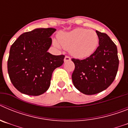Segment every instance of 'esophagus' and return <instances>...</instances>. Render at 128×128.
Returning a JSON list of instances; mask_svg holds the SVG:
<instances>
[{
    "label": "esophagus",
    "mask_w": 128,
    "mask_h": 128,
    "mask_svg": "<svg viewBox=\"0 0 128 128\" xmlns=\"http://www.w3.org/2000/svg\"><path fill=\"white\" fill-rule=\"evenodd\" d=\"M70 58L69 56H66L65 57V58H64V62H68V61H70Z\"/></svg>",
    "instance_id": "1"
}]
</instances>
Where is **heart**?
Instances as JSON below:
<instances>
[{
	"label": "heart",
	"instance_id": "heart-1",
	"mask_svg": "<svg viewBox=\"0 0 128 128\" xmlns=\"http://www.w3.org/2000/svg\"><path fill=\"white\" fill-rule=\"evenodd\" d=\"M56 47L69 50L74 57L78 59L88 58L96 50L99 45V36L94 30L77 28L58 35L54 40Z\"/></svg>",
	"mask_w": 128,
	"mask_h": 128
}]
</instances>
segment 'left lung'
I'll return each mask as SVG.
<instances>
[{"label": "left lung", "mask_w": 128, "mask_h": 128, "mask_svg": "<svg viewBox=\"0 0 128 128\" xmlns=\"http://www.w3.org/2000/svg\"><path fill=\"white\" fill-rule=\"evenodd\" d=\"M99 46L84 60L72 59L75 69L72 80L81 93L94 95L106 90L113 82L118 68L117 46L106 33L96 30Z\"/></svg>", "instance_id": "left-lung-1"}]
</instances>
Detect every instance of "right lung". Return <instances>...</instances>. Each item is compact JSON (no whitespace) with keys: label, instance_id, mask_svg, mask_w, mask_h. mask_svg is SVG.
Segmentation results:
<instances>
[{"label":"right lung","instance_id":"obj_1","mask_svg":"<svg viewBox=\"0 0 128 128\" xmlns=\"http://www.w3.org/2000/svg\"><path fill=\"white\" fill-rule=\"evenodd\" d=\"M54 28H37L21 34L10 48L8 71L12 84L21 93L37 96L50 84L54 69L63 65L65 56L47 52Z\"/></svg>","mask_w":128,"mask_h":128}]
</instances>
